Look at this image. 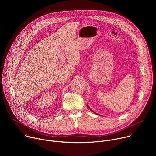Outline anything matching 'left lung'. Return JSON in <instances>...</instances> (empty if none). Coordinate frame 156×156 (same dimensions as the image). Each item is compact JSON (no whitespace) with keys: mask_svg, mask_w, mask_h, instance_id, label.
<instances>
[{"mask_svg":"<svg viewBox=\"0 0 156 156\" xmlns=\"http://www.w3.org/2000/svg\"><path fill=\"white\" fill-rule=\"evenodd\" d=\"M87 107H88V106H87ZM89 108H90V107H89ZM90 109H91V108H90ZM91 111H92V112H94V113H95V114H96V112H94V111H93V110H91ZM97 114V115H99V114Z\"/></svg>","mask_w":156,"mask_h":156,"instance_id":"obj_1","label":"left lung"}]
</instances>
